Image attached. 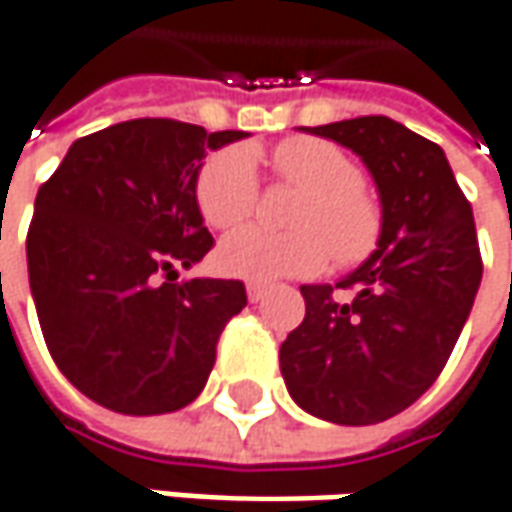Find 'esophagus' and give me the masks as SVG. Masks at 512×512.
<instances>
[{"label":"esophagus","instance_id":"34e87169","mask_svg":"<svg viewBox=\"0 0 512 512\" xmlns=\"http://www.w3.org/2000/svg\"><path fill=\"white\" fill-rule=\"evenodd\" d=\"M246 295H249L252 303H257V300H263V295H266V286H263V283H249V286H246Z\"/></svg>","mask_w":512,"mask_h":512}]
</instances>
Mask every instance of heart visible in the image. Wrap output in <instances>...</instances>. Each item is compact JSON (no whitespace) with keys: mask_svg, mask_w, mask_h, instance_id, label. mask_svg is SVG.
Wrapping results in <instances>:
<instances>
[{"mask_svg":"<svg viewBox=\"0 0 512 512\" xmlns=\"http://www.w3.org/2000/svg\"><path fill=\"white\" fill-rule=\"evenodd\" d=\"M275 180L300 194L289 209L295 229L272 232L249 226L229 234L217 263L243 280L309 278L329 260L338 266L364 263L381 243L384 209L364 186L361 166L335 143L292 137L272 151ZM197 209L212 229H234L255 212L260 183L252 154L240 145L212 154L197 174Z\"/></svg>","mask_w":512,"mask_h":512,"instance_id":"b5f03b06","label":"heart"}]
</instances>
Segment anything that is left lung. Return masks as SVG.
Wrapping results in <instances>:
<instances>
[{
	"label": "left lung",
	"instance_id": "1",
	"mask_svg": "<svg viewBox=\"0 0 512 512\" xmlns=\"http://www.w3.org/2000/svg\"><path fill=\"white\" fill-rule=\"evenodd\" d=\"M309 134L364 160L384 234L335 286H300L306 315L280 344V372L300 410L364 427L415 404L447 364L481 283L476 220L441 145L407 125L355 117Z\"/></svg>",
	"mask_w": 512,
	"mask_h": 512
}]
</instances>
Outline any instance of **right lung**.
<instances>
[{
    "label": "right lung",
    "instance_id": "obj_1",
    "mask_svg": "<svg viewBox=\"0 0 512 512\" xmlns=\"http://www.w3.org/2000/svg\"><path fill=\"white\" fill-rule=\"evenodd\" d=\"M249 137L143 117L79 137L39 186L28 278L59 372L100 407L160 415L206 387L243 280L191 278L214 246L197 209L206 151Z\"/></svg>",
    "mask_w": 512,
    "mask_h": 512
}]
</instances>
